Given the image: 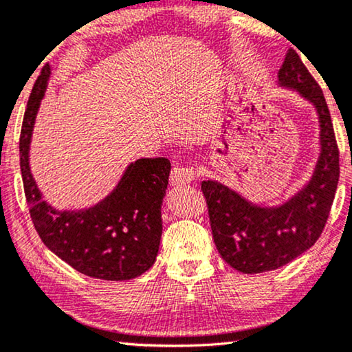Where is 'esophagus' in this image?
I'll return each instance as SVG.
<instances>
[{"mask_svg":"<svg viewBox=\"0 0 352 352\" xmlns=\"http://www.w3.org/2000/svg\"><path fill=\"white\" fill-rule=\"evenodd\" d=\"M196 179L193 167H175L170 173V184L173 186H185Z\"/></svg>","mask_w":352,"mask_h":352,"instance_id":"obj_1","label":"esophagus"}]
</instances>
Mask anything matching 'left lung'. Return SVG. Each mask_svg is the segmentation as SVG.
<instances>
[{"mask_svg":"<svg viewBox=\"0 0 352 352\" xmlns=\"http://www.w3.org/2000/svg\"><path fill=\"white\" fill-rule=\"evenodd\" d=\"M277 83L298 91L317 112L320 153L307 184L278 206L251 203L215 180L201 184L215 246L222 259L243 274L275 270L314 246L329 219L340 179V153L329 106L294 50L285 54Z\"/></svg>","mask_w":352,"mask_h":352,"instance_id":"8db88e82","label":"left lung"}]
</instances>
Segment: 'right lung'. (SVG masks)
<instances>
[{
    "label": "right lung",
    "instance_id": "right-lung-1",
    "mask_svg": "<svg viewBox=\"0 0 352 352\" xmlns=\"http://www.w3.org/2000/svg\"><path fill=\"white\" fill-rule=\"evenodd\" d=\"M50 77L51 67L45 65L32 88L19 142L32 222L45 246L80 274L111 282L132 280L156 261L170 161L137 159L129 164L116 188L100 203L85 209H54L41 196L29 162L32 133Z\"/></svg>",
    "mask_w": 352,
    "mask_h": 352
}]
</instances>
